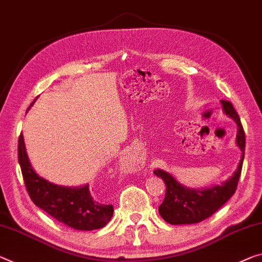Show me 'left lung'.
<instances>
[{
	"mask_svg": "<svg viewBox=\"0 0 262 262\" xmlns=\"http://www.w3.org/2000/svg\"><path fill=\"white\" fill-rule=\"evenodd\" d=\"M224 112L229 116L238 125L236 144L243 152L240 163L233 176L223 185H216L205 190H192L183 186L177 182L170 173L163 170L154 171L157 177H160L166 185V192L162 205L159 206V213L166 223L171 225L196 224L215 213L234 194L238 187V182L243 170L245 157V145L246 137L241 124L240 117L232 103L228 100H221Z\"/></svg>",
	"mask_w": 262,
	"mask_h": 262,
	"instance_id": "1",
	"label": "left lung"
}]
</instances>
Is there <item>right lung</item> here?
Here are the masks:
<instances>
[{"mask_svg": "<svg viewBox=\"0 0 262 262\" xmlns=\"http://www.w3.org/2000/svg\"><path fill=\"white\" fill-rule=\"evenodd\" d=\"M17 152L28 194L36 206L59 223L78 231L102 228L110 221L114 206L95 199L89 185L82 187L58 186L39 177L29 163L22 134L18 138Z\"/></svg>", "mask_w": 262, "mask_h": 262, "instance_id": "obj_1", "label": "right lung"}]
</instances>
